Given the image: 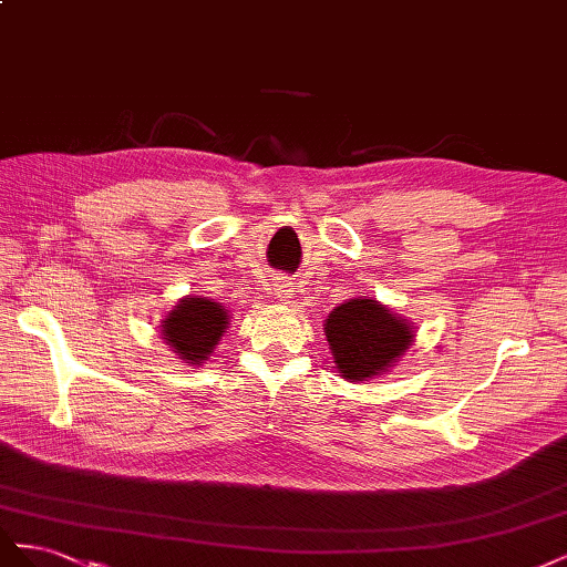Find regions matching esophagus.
Segmentation results:
<instances>
[{"label": "esophagus", "instance_id": "34e87169", "mask_svg": "<svg viewBox=\"0 0 567 567\" xmlns=\"http://www.w3.org/2000/svg\"><path fill=\"white\" fill-rule=\"evenodd\" d=\"M277 293H279V296H284V298H286V296H288V293H290V290H288V284H279V286H277Z\"/></svg>", "mask_w": 567, "mask_h": 567}]
</instances>
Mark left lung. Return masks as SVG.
Instances as JSON below:
<instances>
[{
  "label": "left lung",
  "instance_id": "left-lung-1",
  "mask_svg": "<svg viewBox=\"0 0 567 567\" xmlns=\"http://www.w3.org/2000/svg\"><path fill=\"white\" fill-rule=\"evenodd\" d=\"M326 338L338 371L348 381H367L390 367L409 348L414 333L404 319L390 315L388 307L354 298L336 307L326 319Z\"/></svg>",
  "mask_w": 567,
  "mask_h": 567
}]
</instances>
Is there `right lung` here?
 I'll list each match as a JSON object with an SVG mask.
<instances>
[{"label": "right lung", "mask_w": 567, "mask_h": 567, "mask_svg": "<svg viewBox=\"0 0 567 567\" xmlns=\"http://www.w3.org/2000/svg\"><path fill=\"white\" fill-rule=\"evenodd\" d=\"M227 323L229 315L219 302L184 298L177 310L163 321V336L186 364H203V359H208L225 333Z\"/></svg>", "instance_id": "obj_1"}]
</instances>
